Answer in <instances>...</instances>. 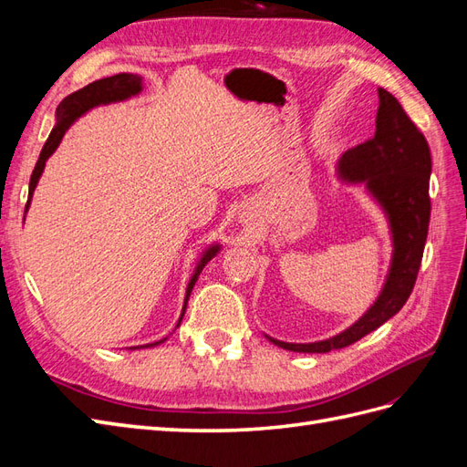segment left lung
<instances>
[{"mask_svg":"<svg viewBox=\"0 0 467 467\" xmlns=\"http://www.w3.org/2000/svg\"><path fill=\"white\" fill-rule=\"evenodd\" d=\"M376 134L343 153L337 173L348 182H364L386 210L393 234V259L384 290L352 327L327 341L296 345L271 341L294 352H329L360 341L400 312L413 292L431 220V148L389 91L378 89Z\"/></svg>","mask_w":467,"mask_h":467,"instance_id":"8db88e82","label":"left lung"}]
</instances>
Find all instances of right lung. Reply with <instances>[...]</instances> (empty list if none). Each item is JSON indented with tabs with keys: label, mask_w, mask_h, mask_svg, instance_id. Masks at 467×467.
Returning a JSON list of instances; mask_svg holds the SVG:
<instances>
[{
	"label": "right lung",
	"mask_w": 467,
	"mask_h": 467,
	"mask_svg": "<svg viewBox=\"0 0 467 467\" xmlns=\"http://www.w3.org/2000/svg\"><path fill=\"white\" fill-rule=\"evenodd\" d=\"M142 91V78L140 76H134V74H117V76H110V78H103V79H97L93 83H89L88 88H83L72 95H67L64 101L58 105V110H56V126L52 129L48 140L45 148H42L40 155H38V161L35 165V171L31 175V182H29V199H26V206H25V212L29 210V204H31V196L35 192V187L36 182L42 175V169H45V163L47 160L50 158V155L54 153V150L58 148V144L62 142V138L66 134V130L69 129V124H72L78 117H81L83 112H88L89 109L97 107V105H107V103H115V101H122V99H129L136 93ZM220 249V245H212L199 263V266H196V271L189 282L187 286V296H185V306H182V314L179 317V323L182 319V316H185V307H187V300L191 296V290L194 286L196 278H199V275L202 273L204 265L216 255ZM177 323V327H179ZM165 338H161V341L158 343H150V345H144V347H134V348H148V347H155L163 343Z\"/></svg>",
	"instance_id": "1"
}]
</instances>
